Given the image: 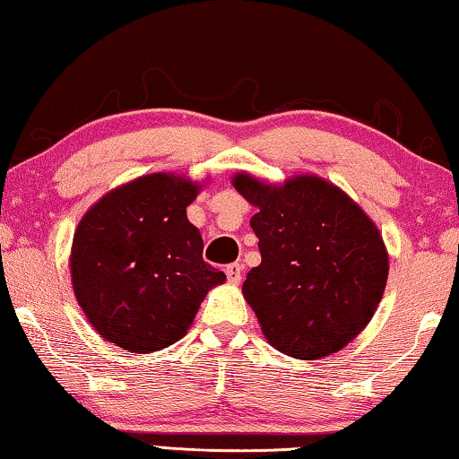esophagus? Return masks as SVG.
I'll return each instance as SVG.
<instances>
[{"label":"esophagus","mask_w":459,"mask_h":459,"mask_svg":"<svg viewBox=\"0 0 459 459\" xmlns=\"http://www.w3.org/2000/svg\"><path fill=\"white\" fill-rule=\"evenodd\" d=\"M242 271H244V267L240 263H231V264H228V267H225V275H228L231 283H240Z\"/></svg>","instance_id":"obj_1"}]
</instances>
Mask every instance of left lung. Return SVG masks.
<instances>
[{
	"label": "left lung",
	"mask_w": 459,
	"mask_h": 459,
	"mask_svg": "<svg viewBox=\"0 0 459 459\" xmlns=\"http://www.w3.org/2000/svg\"><path fill=\"white\" fill-rule=\"evenodd\" d=\"M231 182L258 209L250 225L263 261L242 291L263 335L300 360L340 351L373 318L387 283L389 256L377 225L323 178L273 186L242 171Z\"/></svg>",
	"instance_id": "8db88e82"
}]
</instances>
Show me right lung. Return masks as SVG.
<instances>
[{"instance_id": "right-lung-1", "label": "right lung", "mask_w": 459, "mask_h": 459, "mask_svg": "<svg viewBox=\"0 0 459 459\" xmlns=\"http://www.w3.org/2000/svg\"><path fill=\"white\" fill-rule=\"evenodd\" d=\"M201 186L149 174L105 195L78 223L70 271L76 300L103 340L149 354L182 340L225 273L203 258L186 217Z\"/></svg>"}]
</instances>
